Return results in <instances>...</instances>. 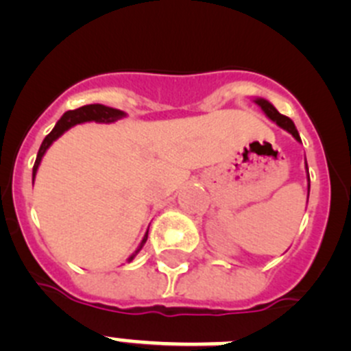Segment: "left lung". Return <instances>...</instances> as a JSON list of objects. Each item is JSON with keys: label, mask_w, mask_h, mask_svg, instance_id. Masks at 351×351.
<instances>
[{"label": "left lung", "mask_w": 351, "mask_h": 351, "mask_svg": "<svg viewBox=\"0 0 351 351\" xmlns=\"http://www.w3.org/2000/svg\"><path fill=\"white\" fill-rule=\"evenodd\" d=\"M254 104H256V106L261 107V110H263V112H265V116L268 117L269 121H273V123H275L278 128H282V130L289 131V133L292 134V136L298 141V143H302L300 134H298L297 128H295L293 121L290 119V117H287V116H283V114H280L278 110L275 109V106H273V104L269 102V100L261 99V97H256ZM305 172H307V201H308V193H311V177H308L307 160H305Z\"/></svg>", "instance_id": "8db88e82"}]
</instances>
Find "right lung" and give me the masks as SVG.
Instances as JSON below:
<instances>
[{
    "label": "right lung",
    "instance_id": "add662e5",
    "mask_svg": "<svg viewBox=\"0 0 351 351\" xmlns=\"http://www.w3.org/2000/svg\"><path fill=\"white\" fill-rule=\"evenodd\" d=\"M126 116L128 114L124 112V110L102 106V104H90V106H83V107H80V109L68 110V112L62 114L61 119L56 123V126H54L53 131H51V133L44 138L43 145H40L39 154H37V158H36V164H34V169H32V182L36 180V174H37V171H39V165H40V162H43V157L46 155V152L49 150L51 145H53L54 141L61 136V134H64L69 128L76 126V124H82V123H92V121H95V123L110 124V123H116V121L123 119V117H126ZM147 239H148V230H147V234L143 235V239H141V242H140V245H138L136 251H134L133 254L128 258V263H131L134 258H136V254L141 251V247L145 245Z\"/></svg>",
    "mask_w": 351,
    "mask_h": 351
}]
</instances>
